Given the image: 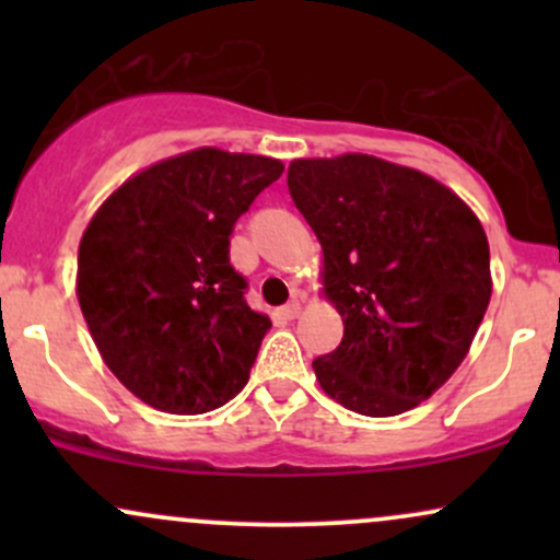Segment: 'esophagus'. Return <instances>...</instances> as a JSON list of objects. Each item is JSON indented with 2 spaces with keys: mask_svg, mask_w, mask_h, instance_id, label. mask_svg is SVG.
Returning <instances> with one entry per match:
<instances>
[{
  "mask_svg": "<svg viewBox=\"0 0 560 560\" xmlns=\"http://www.w3.org/2000/svg\"><path fill=\"white\" fill-rule=\"evenodd\" d=\"M281 316L289 318V320H292V318H298V316H300V300H289L287 305L281 307Z\"/></svg>",
  "mask_w": 560,
  "mask_h": 560,
  "instance_id": "1",
  "label": "esophagus"
}]
</instances>
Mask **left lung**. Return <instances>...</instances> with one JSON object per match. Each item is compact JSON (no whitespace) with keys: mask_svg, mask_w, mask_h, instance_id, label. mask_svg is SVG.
<instances>
[{"mask_svg":"<svg viewBox=\"0 0 560 560\" xmlns=\"http://www.w3.org/2000/svg\"><path fill=\"white\" fill-rule=\"evenodd\" d=\"M289 195L324 249V287L345 320L313 361L347 410L397 416L453 376L490 305V244L447 186L371 155L294 160Z\"/></svg>","mask_w":560,"mask_h":560,"instance_id":"8db88e82","label":"left lung"}]
</instances>
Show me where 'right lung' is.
I'll return each instance as SVG.
<instances>
[{
	"label": "right lung",
	"mask_w": 560,
	"mask_h": 560,
	"mask_svg": "<svg viewBox=\"0 0 560 560\" xmlns=\"http://www.w3.org/2000/svg\"><path fill=\"white\" fill-rule=\"evenodd\" d=\"M279 160L202 147L128 178L83 231L79 302L107 369L139 400L195 416L242 392L271 329L229 258Z\"/></svg>",
	"instance_id": "obj_1"
}]
</instances>
